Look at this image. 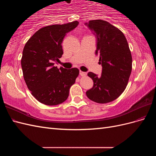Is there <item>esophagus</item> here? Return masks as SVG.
I'll return each mask as SVG.
<instances>
[{
  "label": "esophagus",
  "mask_w": 156,
  "mask_h": 156,
  "mask_svg": "<svg viewBox=\"0 0 156 156\" xmlns=\"http://www.w3.org/2000/svg\"><path fill=\"white\" fill-rule=\"evenodd\" d=\"M79 74L81 76H86L87 73V72H82V71H80Z\"/></svg>",
  "instance_id": "34e87169"
}]
</instances>
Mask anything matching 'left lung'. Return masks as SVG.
<instances>
[{
    "label": "left lung",
    "instance_id": "8db88e82",
    "mask_svg": "<svg viewBox=\"0 0 156 156\" xmlns=\"http://www.w3.org/2000/svg\"><path fill=\"white\" fill-rule=\"evenodd\" d=\"M96 37V55L102 66L100 76L92 72L88 75L94 82L87 91L90 100L107 103L116 100L124 91L132 69V57L124 34L116 27L103 20L86 23Z\"/></svg>",
    "mask_w": 156,
    "mask_h": 156
}]
</instances>
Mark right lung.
Returning a JSON list of instances; mask_svg holds the SVG:
<instances>
[{
  "instance_id": "1",
  "label": "right lung",
  "mask_w": 156,
  "mask_h": 156,
  "mask_svg": "<svg viewBox=\"0 0 156 156\" xmlns=\"http://www.w3.org/2000/svg\"><path fill=\"white\" fill-rule=\"evenodd\" d=\"M78 24L75 21L41 28L23 49L21 62L25 81L32 95L45 105H56L66 100L79 75L77 68L58 69L54 66L63 54L65 36Z\"/></svg>"
}]
</instances>
